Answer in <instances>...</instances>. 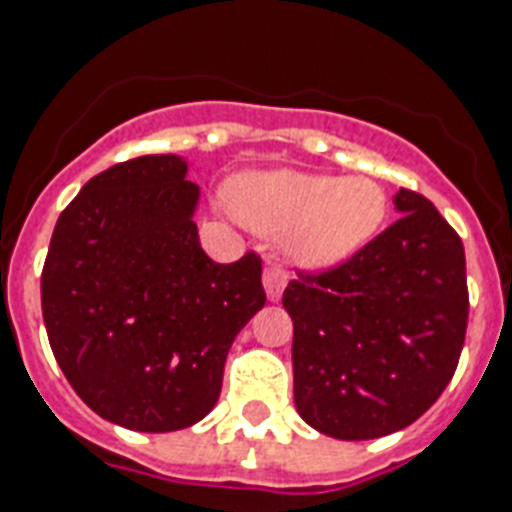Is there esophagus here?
<instances>
[{"label": "esophagus", "instance_id": "obj_1", "mask_svg": "<svg viewBox=\"0 0 512 512\" xmlns=\"http://www.w3.org/2000/svg\"><path fill=\"white\" fill-rule=\"evenodd\" d=\"M262 283H265V291H268L270 301L281 299L283 288L288 283V273L278 265V262H268L265 265V273H262Z\"/></svg>", "mask_w": 512, "mask_h": 512}]
</instances>
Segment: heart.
<instances>
[{
	"label": "heart",
	"mask_w": 512,
	"mask_h": 512,
	"mask_svg": "<svg viewBox=\"0 0 512 512\" xmlns=\"http://www.w3.org/2000/svg\"><path fill=\"white\" fill-rule=\"evenodd\" d=\"M231 213L262 234H286L301 265L327 268L361 252L389 211L384 188L371 177L252 172L226 190Z\"/></svg>",
	"instance_id": "heart-1"
}]
</instances>
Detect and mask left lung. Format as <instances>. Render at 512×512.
<instances>
[{"label": "left lung", "mask_w": 512, "mask_h": 512, "mask_svg": "<svg viewBox=\"0 0 512 512\" xmlns=\"http://www.w3.org/2000/svg\"><path fill=\"white\" fill-rule=\"evenodd\" d=\"M345 262L283 291L293 319V402L319 433L371 441L407 428L443 394L469 322L461 237L420 193Z\"/></svg>", "instance_id": "1"}]
</instances>
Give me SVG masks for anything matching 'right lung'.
<instances>
[{
	"mask_svg": "<svg viewBox=\"0 0 512 512\" xmlns=\"http://www.w3.org/2000/svg\"><path fill=\"white\" fill-rule=\"evenodd\" d=\"M177 154L92 177L61 211L41 275L48 342L92 412L139 433L195 425L221 394L231 342L265 306L262 260L203 252L198 185Z\"/></svg>",
	"mask_w": 512,
	"mask_h": 512,
	"instance_id": "right-lung-1",
	"label": "right lung"
}]
</instances>
